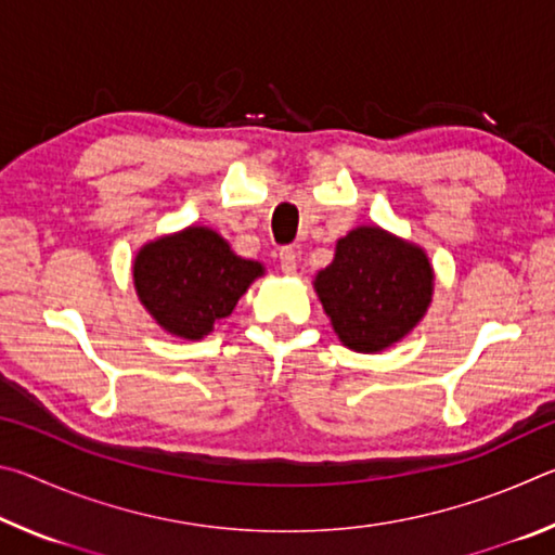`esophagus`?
Instances as JSON below:
<instances>
[{
	"instance_id": "obj_1",
	"label": "esophagus",
	"mask_w": 555,
	"mask_h": 555,
	"mask_svg": "<svg viewBox=\"0 0 555 555\" xmlns=\"http://www.w3.org/2000/svg\"><path fill=\"white\" fill-rule=\"evenodd\" d=\"M279 264H281V271H284V274H296V269H298L296 249H291V247L281 249L279 251Z\"/></svg>"
}]
</instances>
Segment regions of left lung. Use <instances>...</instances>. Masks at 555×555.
Here are the masks:
<instances>
[{
	"instance_id": "left-lung-1",
	"label": "left lung",
	"mask_w": 555,
	"mask_h": 555,
	"mask_svg": "<svg viewBox=\"0 0 555 555\" xmlns=\"http://www.w3.org/2000/svg\"><path fill=\"white\" fill-rule=\"evenodd\" d=\"M434 286L426 249L379 224H360L337 240L333 261L313 279L335 335L362 354L401 343L424 321Z\"/></svg>"
}]
</instances>
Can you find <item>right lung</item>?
Listing matches in <instances>:
<instances>
[{
  "label": "right lung",
  "instance_id": "add662e5",
  "mask_svg": "<svg viewBox=\"0 0 555 555\" xmlns=\"http://www.w3.org/2000/svg\"><path fill=\"white\" fill-rule=\"evenodd\" d=\"M264 264L234 255L230 242L205 224H191L146 242L131 261L139 304L158 327L201 340L224 321Z\"/></svg>",
  "mask_w": 555,
  "mask_h": 555
}]
</instances>
